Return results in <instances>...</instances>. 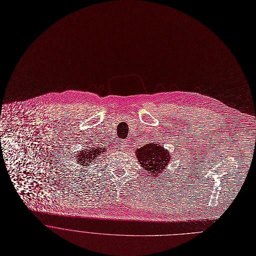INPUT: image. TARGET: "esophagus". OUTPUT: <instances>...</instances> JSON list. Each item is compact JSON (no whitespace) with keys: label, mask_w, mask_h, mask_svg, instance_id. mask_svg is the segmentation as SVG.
Segmentation results:
<instances>
[{"label":"esophagus","mask_w":256,"mask_h":256,"mask_svg":"<svg viewBox=\"0 0 256 256\" xmlns=\"http://www.w3.org/2000/svg\"><path fill=\"white\" fill-rule=\"evenodd\" d=\"M121 144L123 145V147H126L127 144H128V142H127V140H122V141H121Z\"/></svg>","instance_id":"obj_1"}]
</instances>
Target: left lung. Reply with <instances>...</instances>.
Listing matches in <instances>:
<instances>
[{"instance_id": "left-lung-1", "label": "left lung", "mask_w": 256, "mask_h": 256, "mask_svg": "<svg viewBox=\"0 0 256 256\" xmlns=\"http://www.w3.org/2000/svg\"><path fill=\"white\" fill-rule=\"evenodd\" d=\"M135 153L143 168L153 176L160 174L170 160V152L156 142L142 146Z\"/></svg>"}]
</instances>
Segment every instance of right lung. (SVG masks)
<instances>
[{
  "mask_svg": "<svg viewBox=\"0 0 256 256\" xmlns=\"http://www.w3.org/2000/svg\"><path fill=\"white\" fill-rule=\"evenodd\" d=\"M100 152H104V149H102V147H96L94 149L92 148L90 150H82L78 154H76V162L80 166H86L94 162L98 156L100 154Z\"/></svg>",
  "mask_w": 256,
  "mask_h": 256,
  "instance_id": "right-lung-1",
  "label": "right lung"
}]
</instances>
